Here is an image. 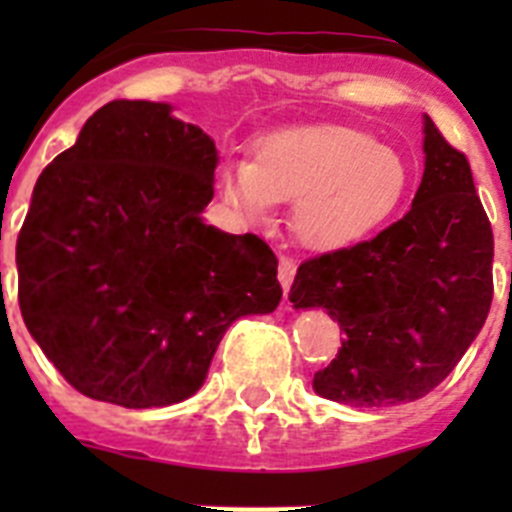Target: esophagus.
Instances as JSON below:
<instances>
[{"label":"esophagus","instance_id":"obj_1","mask_svg":"<svg viewBox=\"0 0 512 512\" xmlns=\"http://www.w3.org/2000/svg\"><path fill=\"white\" fill-rule=\"evenodd\" d=\"M295 274H297L295 259H289V256H282V259H279V284H282V287H284V297L289 295V287H292V282H295Z\"/></svg>","mask_w":512,"mask_h":512}]
</instances>
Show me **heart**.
Here are the masks:
<instances>
[{
  "label": "heart",
  "mask_w": 512,
  "mask_h": 512,
  "mask_svg": "<svg viewBox=\"0 0 512 512\" xmlns=\"http://www.w3.org/2000/svg\"><path fill=\"white\" fill-rule=\"evenodd\" d=\"M408 166L364 130L302 125L253 143L251 161L220 174V194L243 217L261 223L277 202H295L292 225L305 246L336 251L387 220L408 192Z\"/></svg>",
  "instance_id": "obj_1"
}]
</instances>
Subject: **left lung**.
<instances>
[{"instance_id": "obj_1", "label": "left lung", "mask_w": 512, "mask_h": 512, "mask_svg": "<svg viewBox=\"0 0 512 512\" xmlns=\"http://www.w3.org/2000/svg\"><path fill=\"white\" fill-rule=\"evenodd\" d=\"M425 171L410 212L372 241L302 261L295 307L343 330L312 387L354 408L420 400L454 372L492 305V225L467 156L425 115Z\"/></svg>"}]
</instances>
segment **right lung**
<instances>
[{
    "label": "right lung",
    "mask_w": 512,
    "mask_h": 512,
    "mask_svg": "<svg viewBox=\"0 0 512 512\" xmlns=\"http://www.w3.org/2000/svg\"><path fill=\"white\" fill-rule=\"evenodd\" d=\"M215 143L164 102L115 99L45 166L17 235L30 336L92 400L164 408L200 390L225 330L277 310V256L202 223Z\"/></svg>",
    "instance_id": "right-lung-1"
}]
</instances>
